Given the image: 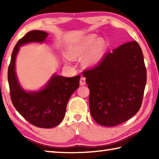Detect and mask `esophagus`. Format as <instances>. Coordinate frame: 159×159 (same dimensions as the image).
Here are the masks:
<instances>
[{
    "label": "esophagus",
    "mask_w": 159,
    "mask_h": 159,
    "mask_svg": "<svg viewBox=\"0 0 159 159\" xmlns=\"http://www.w3.org/2000/svg\"><path fill=\"white\" fill-rule=\"evenodd\" d=\"M80 85H85V79L84 77H81L80 79Z\"/></svg>",
    "instance_id": "34e87169"
}]
</instances>
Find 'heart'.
Returning a JSON list of instances; mask_svg holds the SVG:
<instances>
[{
    "label": "heart",
    "mask_w": 159,
    "mask_h": 159,
    "mask_svg": "<svg viewBox=\"0 0 159 159\" xmlns=\"http://www.w3.org/2000/svg\"><path fill=\"white\" fill-rule=\"evenodd\" d=\"M104 49V42L101 39L97 41V37L91 35L73 45L69 50V55L73 58L81 57L85 55L83 61V64L87 66H93L101 60Z\"/></svg>",
    "instance_id": "b5f03b06"
}]
</instances>
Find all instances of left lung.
I'll return each instance as SVG.
<instances>
[{
	"label": "left lung",
	"mask_w": 159,
	"mask_h": 159,
	"mask_svg": "<svg viewBox=\"0 0 159 159\" xmlns=\"http://www.w3.org/2000/svg\"><path fill=\"white\" fill-rule=\"evenodd\" d=\"M83 75L90 90L89 106L98 124L116 126L140 109L147 82V69L138 43L129 41L103 56Z\"/></svg>",
	"instance_id": "left-lung-1"
}]
</instances>
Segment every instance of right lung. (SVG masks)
<instances>
[{
    "label": "right lung",
    "instance_id": "1",
    "mask_svg": "<svg viewBox=\"0 0 159 159\" xmlns=\"http://www.w3.org/2000/svg\"><path fill=\"white\" fill-rule=\"evenodd\" d=\"M48 34L31 31L17 43L11 56L7 71L10 98L17 111L31 124L42 128H51L60 124L65 116L70 97L79 87L80 75L66 78L55 75L44 89L25 92L16 76L15 58L21 45L31 42L44 41Z\"/></svg>",
    "mask_w": 159,
    "mask_h": 159
}]
</instances>
